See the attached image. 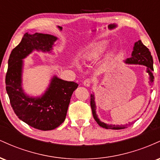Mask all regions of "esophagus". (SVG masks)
<instances>
[{
    "label": "esophagus",
    "mask_w": 160,
    "mask_h": 160,
    "mask_svg": "<svg viewBox=\"0 0 160 160\" xmlns=\"http://www.w3.org/2000/svg\"><path fill=\"white\" fill-rule=\"evenodd\" d=\"M91 83H92V81L90 79H86V80L83 81V85L86 86V87H89V86L91 85Z\"/></svg>",
    "instance_id": "obj_1"
}]
</instances>
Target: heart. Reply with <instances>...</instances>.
<instances>
[{"mask_svg": "<svg viewBox=\"0 0 160 160\" xmlns=\"http://www.w3.org/2000/svg\"><path fill=\"white\" fill-rule=\"evenodd\" d=\"M109 43L106 40L95 42L82 52L81 58L83 62H91L98 58L108 49Z\"/></svg>", "mask_w": 160, "mask_h": 160, "instance_id": "heart-1", "label": "heart"}]
</instances>
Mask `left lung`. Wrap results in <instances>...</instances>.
Segmentation results:
<instances>
[{"label":"left lung","instance_id":"obj_1","mask_svg":"<svg viewBox=\"0 0 160 160\" xmlns=\"http://www.w3.org/2000/svg\"><path fill=\"white\" fill-rule=\"evenodd\" d=\"M125 63L129 64V65H144L147 67V73L149 74L150 82H153L154 80V77L153 74V57L151 56V53L149 51V49L146 47L143 44L141 40L135 42V45L133 47V51L132 52V56L126 59ZM90 105L92 108V115L94 117L95 120L101 127L108 128V129H123V128H127L128 126L132 123H128L126 125H109L105 123V122H102L98 119V116L96 113V105H95V95L94 93L91 94L90 96Z\"/></svg>","mask_w":160,"mask_h":160}]
</instances>
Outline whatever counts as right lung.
Instances as JSON below:
<instances>
[{
  "mask_svg": "<svg viewBox=\"0 0 160 160\" xmlns=\"http://www.w3.org/2000/svg\"><path fill=\"white\" fill-rule=\"evenodd\" d=\"M57 39L51 34L25 33L10 53L5 80L7 92L16 116L32 127L43 131L55 129L65 121L71 95L78 84L54 75L41 96H29L22 86V59L34 50L51 52Z\"/></svg>",
  "mask_w": 160,
  "mask_h": 160,
  "instance_id": "right-lung-1",
  "label": "right lung"
}]
</instances>
